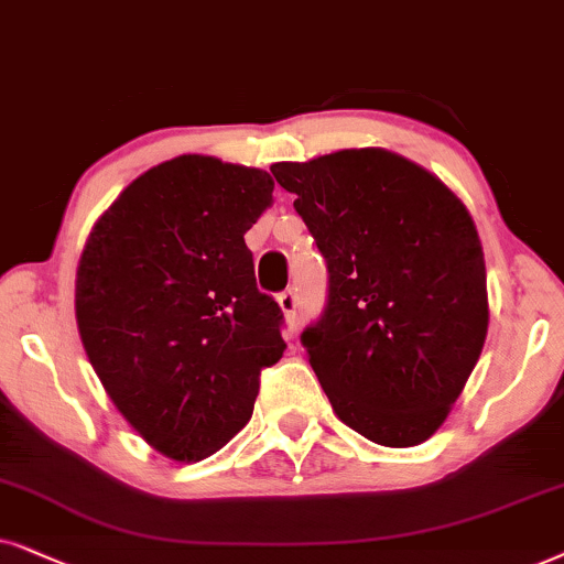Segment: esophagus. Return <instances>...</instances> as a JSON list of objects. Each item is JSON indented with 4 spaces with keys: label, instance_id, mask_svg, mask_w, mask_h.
I'll use <instances>...</instances> for the list:
<instances>
[{
    "label": "esophagus",
    "instance_id": "esophagus-1",
    "mask_svg": "<svg viewBox=\"0 0 564 564\" xmlns=\"http://www.w3.org/2000/svg\"><path fill=\"white\" fill-rule=\"evenodd\" d=\"M278 306H281V312L286 314L289 325L294 327L296 325V306H299V296L294 289H286L283 294H278Z\"/></svg>",
    "mask_w": 564,
    "mask_h": 564
}]
</instances>
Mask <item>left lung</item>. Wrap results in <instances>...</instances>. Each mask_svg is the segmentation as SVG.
<instances>
[{"mask_svg":"<svg viewBox=\"0 0 564 564\" xmlns=\"http://www.w3.org/2000/svg\"><path fill=\"white\" fill-rule=\"evenodd\" d=\"M327 260L322 317L302 333L335 415L379 446L444 425L487 337L475 221L438 177L387 149L270 167Z\"/></svg>","mask_w":564,"mask_h":564,"instance_id":"left-lung-1","label":"left lung"}]
</instances>
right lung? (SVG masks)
Returning a JSON list of instances; mask_svg holds the SVG:
<instances>
[{
  "label": "right lung",
  "instance_id": "add662e5",
  "mask_svg": "<svg viewBox=\"0 0 564 564\" xmlns=\"http://www.w3.org/2000/svg\"><path fill=\"white\" fill-rule=\"evenodd\" d=\"M273 204L268 172L204 154L147 170L89 231L74 310L105 392L175 462L219 452L281 360L283 312L254 283L245 231Z\"/></svg>",
  "mask_w": 564,
  "mask_h": 564
}]
</instances>
